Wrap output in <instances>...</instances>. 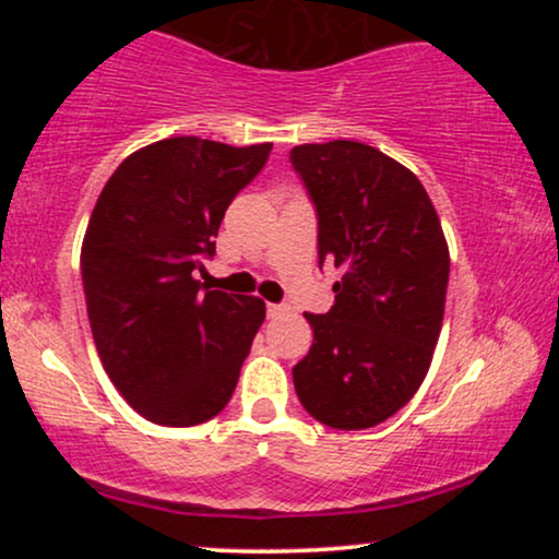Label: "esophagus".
<instances>
[{"instance_id":"1","label":"esophagus","mask_w":559,"mask_h":559,"mask_svg":"<svg viewBox=\"0 0 559 559\" xmlns=\"http://www.w3.org/2000/svg\"><path fill=\"white\" fill-rule=\"evenodd\" d=\"M286 312H288V305H267V316L271 318L286 316Z\"/></svg>"}]
</instances>
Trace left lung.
<instances>
[{
	"label": "left lung",
	"instance_id": "8db88e82",
	"mask_svg": "<svg viewBox=\"0 0 559 559\" xmlns=\"http://www.w3.org/2000/svg\"><path fill=\"white\" fill-rule=\"evenodd\" d=\"M288 163L318 217V265L342 267L336 299L312 316L294 365L301 407L323 426L362 431L413 400L439 342L449 249L418 178L360 141L299 144Z\"/></svg>",
	"mask_w": 559,
	"mask_h": 559
}]
</instances>
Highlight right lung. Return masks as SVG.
I'll list each match as a JSON object with an SVG mask.
<instances>
[{"instance_id": "add662e5", "label": "right lung", "mask_w": 559, "mask_h": 559, "mask_svg": "<svg viewBox=\"0 0 559 559\" xmlns=\"http://www.w3.org/2000/svg\"><path fill=\"white\" fill-rule=\"evenodd\" d=\"M273 144L176 136L120 163L81 249L94 344L123 400L157 426H199L234 394L265 301L194 281L236 194Z\"/></svg>"}]
</instances>
